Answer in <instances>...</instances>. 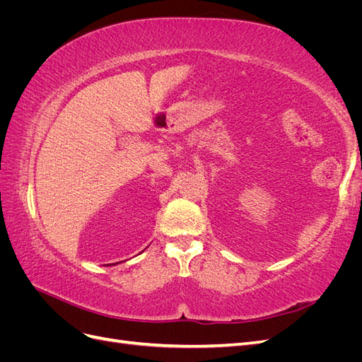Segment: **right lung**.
Instances as JSON below:
<instances>
[{"instance_id": "right-lung-1", "label": "right lung", "mask_w": 362, "mask_h": 362, "mask_svg": "<svg viewBox=\"0 0 362 362\" xmlns=\"http://www.w3.org/2000/svg\"><path fill=\"white\" fill-rule=\"evenodd\" d=\"M116 264H117V262H116Z\"/></svg>"}]
</instances>
